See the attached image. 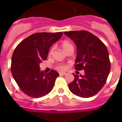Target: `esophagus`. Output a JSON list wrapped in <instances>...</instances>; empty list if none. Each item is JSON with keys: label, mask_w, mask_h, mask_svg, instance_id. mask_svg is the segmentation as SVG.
<instances>
[{"label": "esophagus", "mask_w": 122, "mask_h": 122, "mask_svg": "<svg viewBox=\"0 0 122 122\" xmlns=\"http://www.w3.org/2000/svg\"><path fill=\"white\" fill-rule=\"evenodd\" d=\"M59 74H60V76H64V75H66V73H65V72H60Z\"/></svg>", "instance_id": "1"}]
</instances>
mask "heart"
Here are the masks:
<instances>
[{
  "label": "heart",
  "mask_w": 122,
  "mask_h": 122,
  "mask_svg": "<svg viewBox=\"0 0 122 122\" xmlns=\"http://www.w3.org/2000/svg\"><path fill=\"white\" fill-rule=\"evenodd\" d=\"M61 47H62V48L63 49V50L64 51H66L67 49H70V48H73L71 44L70 43H69L68 41H63L62 43V44H61ZM58 68L60 69V70H64V69H65V65H59V66H58Z\"/></svg>",
  "instance_id": "1"
}]
</instances>
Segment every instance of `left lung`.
<instances>
[{"instance_id":"1","label":"left lung","mask_w":122,"mask_h":122,"mask_svg":"<svg viewBox=\"0 0 122 122\" xmlns=\"http://www.w3.org/2000/svg\"><path fill=\"white\" fill-rule=\"evenodd\" d=\"M76 44V70H84V75L73 73L74 79L68 88L74 95L82 98L92 97L103 88L111 70L106 46L97 36L86 30L64 32Z\"/></svg>"}]
</instances>
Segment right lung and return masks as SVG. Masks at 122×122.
<instances>
[{"mask_svg": "<svg viewBox=\"0 0 122 122\" xmlns=\"http://www.w3.org/2000/svg\"><path fill=\"white\" fill-rule=\"evenodd\" d=\"M62 35V32L35 33L22 40L15 48L11 71L19 89L25 95L38 98L52 90L59 73L52 70L46 74L40 70V64L47 59L51 46Z\"/></svg>", "mask_w": 122, "mask_h": 122, "instance_id": "obj_1", "label": "right lung"}]
</instances>
